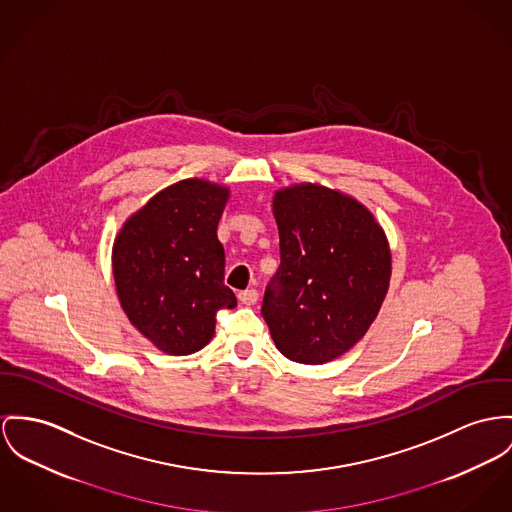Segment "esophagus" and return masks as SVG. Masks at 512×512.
Returning <instances> with one entry per match:
<instances>
[{
  "instance_id": "obj_1",
  "label": "esophagus",
  "mask_w": 512,
  "mask_h": 512,
  "mask_svg": "<svg viewBox=\"0 0 512 512\" xmlns=\"http://www.w3.org/2000/svg\"><path fill=\"white\" fill-rule=\"evenodd\" d=\"M237 298H239V302H241V304H245V306H253V304H257V300H259V292H257L255 288H249V290L239 292V294H237Z\"/></svg>"
}]
</instances>
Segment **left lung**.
<instances>
[{"label":"left lung","instance_id":"obj_1","mask_svg":"<svg viewBox=\"0 0 512 512\" xmlns=\"http://www.w3.org/2000/svg\"><path fill=\"white\" fill-rule=\"evenodd\" d=\"M273 210L280 267L261 314L286 358L329 362L380 312L392 275L388 239L360 202L312 183L275 193Z\"/></svg>","mask_w":512,"mask_h":512}]
</instances>
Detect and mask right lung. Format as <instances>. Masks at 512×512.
<instances>
[{
    "mask_svg": "<svg viewBox=\"0 0 512 512\" xmlns=\"http://www.w3.org/2000/svg\"><path fill=\"white\" fill-rule=\"evenodd\" d=\"M228 195L202 179L179 181L150 198L115 239L120 306L163 353H197L214 335L216 314L237 304L216 236Z\"/></svg>",
    "mask_w": 512,
    "mask_h": 512,
    "instance_id": "add662e5",
    "label": "right lung"
}]
</instances>
